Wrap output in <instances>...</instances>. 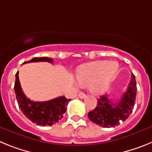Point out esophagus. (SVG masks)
Instances as JSON below:
<instances>
[{"label":"esophagus","instance_id":"1","mask_svg":"<svg viewBox=\"0 0 152 152\" xmlns=\"http://www.w3.org/2000/svg\"><path fill=\"white\" fill-rule=\"evenodd\" d=\"M78 97L80 98V99H84V98L86 97V94H84V93L80 92L78 94Z\"/></svg>","mask_w":152,"mask_h":152}]
</instances>
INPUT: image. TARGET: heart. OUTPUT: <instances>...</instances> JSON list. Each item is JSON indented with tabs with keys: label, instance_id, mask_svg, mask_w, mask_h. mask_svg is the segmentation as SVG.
Segmentation results:
<instances>
[{
	"label": "heart",
	"instance_id": "heart-1",
	"mask_svg": "<svg viewBox=\"0 0 152 152\" xmlns=\"http://www.w3.org/2000/svg\"><path fill=\"white\" fill-rule=\"evenodd\" d=\"M119 68L117 61H94L79 67L76 77L80 85H88L93 94H102L109 89L117 75Z\"/></svg>",
	"mask_w": 152,
	"mask_h": 152
}]
</instances>
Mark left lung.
Masks as SVG:
<instances>
[{"label": "left lung", "mask_w": 152, "mask_h": 152, "mask_svg": "<svg viewBox=\"0 0 152 152\" xmlns=\"http://www.w3.org/2000/svg\"><path fill=\"white\" fill-rule=\"evenodd\" d=\"M136 91L135 77L132 74L128 88L122 96L121 100L116 103L110 100L107 95L101 96L98 99L96 107L88 113L89 119L95 124L104 128L119 126V123L128 119L132 112Z\"/></svg>", "instance_id": "obj_1"}]
</instances>
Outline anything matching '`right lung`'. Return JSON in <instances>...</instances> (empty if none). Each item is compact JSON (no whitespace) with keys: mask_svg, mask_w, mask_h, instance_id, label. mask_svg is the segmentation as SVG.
<instances>
[{"mask_svg":"<svg viewBox=\"0 0 152 152\" xmlns=\"http://www.w3.org/2000/svg\"><path fill=\"white\" fill-rule=\"evenodd\" d=\"M39 61H47L52 63V59L47 57L33 58V59L25 61L23 64ZM18 75L19 72H17L16 74L14 91L19 107L23 113L33 123L42 126H52L62 119L63 115L66 112L67 106L71 99H67L65 96H58L49 101H32L26 97L23 92Z\"/></svg>","mask_w":152,"mask_h":152,"instance_id":"right-lung-1","label":"right lung"}]
</instances>
